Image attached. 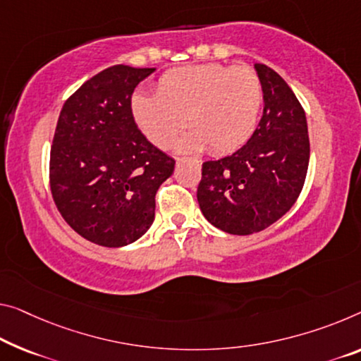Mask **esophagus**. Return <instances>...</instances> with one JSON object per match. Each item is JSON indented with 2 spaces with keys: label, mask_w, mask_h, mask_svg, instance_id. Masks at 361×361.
I'll use <instances>...</instances> for the list:
<instances>
[{
  "label": "esophagus",
  "mask_w": 361,
  "mask_h": 361,
  "mask_svg": "<svg viewBox=\"0 0 361 361\" xmlns=\"http://www.w3.org/2000/svg\"><path fill=\"white\" fill-rule=\"evenodd\" d=\"M176 161H177V163H180V161H184V158H176Z\"/></svg>",
  "instance_id": "34e87169"
}]
</instances>
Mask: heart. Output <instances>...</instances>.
<instances>
[{
  "instance_id": "heart-1",
  "label": "heart",
  "mask_w": 361,
  "mask_h": 361,
  "mask_svg": "<svg viewBox=\"0 0 361 361\" xmlns=\"http://www.w3.org/2000/svg\"><path fill=\"white\" fill-rule=\"evenodd\" d=\"M263 104L259 77L247 66L218 63L182 66L159 77L157 95L137 92L130 99L135 124L158 148H169L184 129L179 148L235 152L257 129Z\"/></svg>"
}]
</instances>
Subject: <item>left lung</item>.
<instances>
[{
    "mask_svg": "<svg viewBox=\"0 0 361 361\" xmlns=\"http://www.w3.org/2000/svg\"><path fill=\"white\" fill-rule=\"evenodd\" d=\"M263 87V116L235 153L204 161L197 198L204 218L234 235L259 232L282 218L300 195L310 161L305 111L286 80L255 64Z\"/></svg>",
    "mask_w": 361,
    "mask_h": 361,
    "instance_id": "1",
    "label": "left lung"
}]
</instances>
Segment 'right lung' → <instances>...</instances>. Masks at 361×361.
Returning a JSON list of instances; mask_svg holds the SVG:
<instances>
[{
    "label": "right lung",
    "instance_id": "add662e5",
    "mask_svg": "<svg viewBox=\"0 0 361 361\" xmlns=\"http://www.w3.org/2000/svg\"><path fill=\"white\" fill-rule=\"evenodd\" d=\"M154 68L118 64L87 80L61 109L49 154L56 208L77 234L124 247L149 229L154 195L176 161L147 140L130 99Z\"/></svg>",
    "mask_w": 361,
    "mask_h": 361
}]
</instances>
